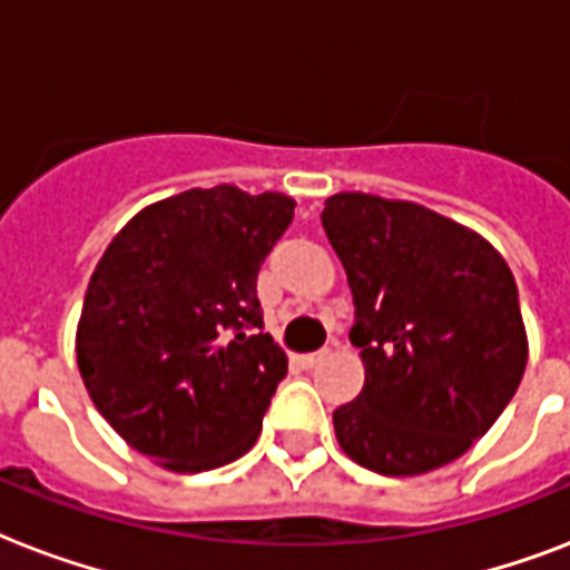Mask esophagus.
I'll return each instance as SVG.
<instances>
[{
    "instance_id": "1",
    "label": "esophagus",
    "mask_w": 570,
    "mask_h": 570,
    "mask_svg": "<svg viewBox=\"0 0 570 570\" xmlns=\"http://www.w3.org/2000/svg\"><path fill=\"white\" fill-rule=\"evenodd\" d=\"M328 357V348H320V352H307V355L298 357V364H302V370H313L316 364H322Z\"/></svg>"
}]
</instances>
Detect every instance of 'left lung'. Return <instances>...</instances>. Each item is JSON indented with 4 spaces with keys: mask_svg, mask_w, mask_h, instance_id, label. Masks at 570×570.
<instances>
[{
    "mask_svg": "<svg viewBox=\"0 0 570 570\" xmlns=\"http://www.w3.org/2000/svg\"><path fill=\"white\" fill-rule=\"evenodd\" d=\"M322 227L355 298L366 381L334 411L348 459L381 476L450 464L494 425L527 366L518 284L479 233L420 204L343 191Z\"/></svg>",
    "mask_w": 570,
    "mask_h": 570,
    "instance_id": "8db88e82",
    "label": "left lung"
}]
</instances>
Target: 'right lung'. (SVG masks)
Returning a JSON list of instances; mask_svg holds the SVG:
<instances>
[{
    "mask_svg": "<svg viewBox=\"0 0 570 570\" xmlns=\"http://www.w3.org/2000/svg\"><path fill=\"white\" fill-rule=\"evenodd\" d=\"M293 209L277 191L189 189L141 209L94 268L79 373L111 429L163 468H222L257 441L286 375L257 275Z\"/></svg>",
    "mask_w": 570,
    "mask_h": 570,
    "instance_id": "right-lung-1",
    "label": "right lung"
}]
</instances>
